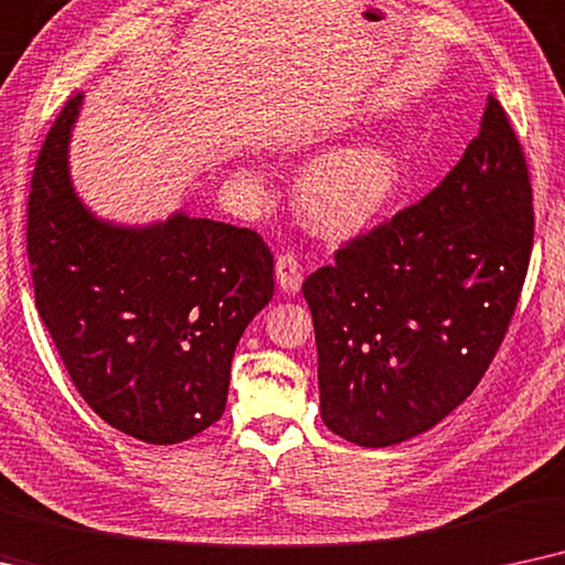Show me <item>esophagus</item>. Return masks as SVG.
Masks as SVG:
<instances>
[{
	"mask_svg": "<svg viewBox=\"0 0 565 565\" xmlns=\"http://www.w3.org/2000/svg\"><path fill=\"white\" fill-rule=\"evenodd\" d=\"M302 278H305V270H302V263L295 253H284L276 258V281L281 291H287V295H297L299 289H302Z\"/></svg>",
	"mask_w": 565,
	"mask_h": 565,
	"instance_id": "obj_1",
	"label": "esophagus"
}]
</instances>
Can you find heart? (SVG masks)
Listing matches in <instances>:
<instances>
[{
  "mask_svg": "<svg viewBox=\"0 0 565 565\" xmlns=\"http://www.w3.org/2000/svg\"><path fill=\"white\" fill-rule=\"evenodd\" d=\"M403 180V157L385 141L338 147L305 168L297 185L299 214L320 235H356L393 204Z\"/></svg>",
  "mask_w": 565,
  "mask_h": 565,
  "instance_id": "obj_1",
  "label": "heart"
}]
</instances>
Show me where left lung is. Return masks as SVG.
Instances as JSON below:
<instances>
[{
  "label": "left lung",
  "mask_w": 565,
  "mask_h": 565,
  "mask_svg": "<svg viewBox=\"0 0 565 565\" xmlns=\"http://www.w3.org/2000/svg\"><path fill=\"white\" fill-rule=\"evenodd\" d=\"M532 235L527 162L488 95L478 137L452 172L307 276L330 431L390 447L449 416L507 335Z\"/></svg>",
  "instance_id": "1"
}]
</instances>
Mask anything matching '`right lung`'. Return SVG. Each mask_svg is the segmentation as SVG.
<instances>
[{
  "label": "right lung",
  "instance_id": "right-lung-1",
  "mask_svg": "<svg viewBox=\"0 0 565 565\" xmlns=\"http://www.w3.org/2000/svg\"><path fill=\"white\" fill-rule=\"evenodd\" d=\"M72 97L38 154L28 201L35 307L85 403L147 445H178L222 418L239 335L274 297L258 232L170 214L116 224L74 191Z\"/></svg>",
  "mask_w": 565,
  "mask_h": 565
}]
</instances>
